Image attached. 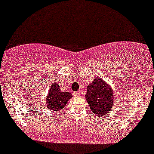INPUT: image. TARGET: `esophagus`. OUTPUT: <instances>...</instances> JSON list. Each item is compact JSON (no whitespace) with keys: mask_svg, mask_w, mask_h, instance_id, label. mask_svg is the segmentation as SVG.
I'll return each mask as SVG.
<instances>
[{"mask_svg":"<svg viewBox=\"0 0 154 154\" xmlns=\"http://www.w3.org/2000/svg\"><path fill=\"white\" fill-rule=\"evenodd\" d=\"M73 94L75 95V96H80V95H81V92L80 91H75V92L73 93Z\"/></svg>","mask_w":154,"mask_h":154,"instance_id":"34e87169","label":"esophagus"}]
</instances>
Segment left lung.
I'll use <instances>...</instances> for the list:
<instances>
[{
  "label": "left lung",
  "mask_w": 154,
  "mask_h": 154,
  "mask_svg": "<svg viewBox=\"0 0 154 154\" xmlns=\"http://www.w3.org/2000/svg\"><path fill=\"white\" fill-rule=\"evenodd\" d=\"M86 98L91 111L97 116L109 113L113 103V91L105 81L96 78L87 86Z\"/></svg>",
  "instance_id": "1"
}]
</instances>
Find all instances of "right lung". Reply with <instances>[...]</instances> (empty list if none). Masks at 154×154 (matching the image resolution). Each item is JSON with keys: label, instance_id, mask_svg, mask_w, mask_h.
Masks as SVG:
<instances>
[{"label": "right lung", "instance_id": "right-lung-1", "mask_svg": "<svg viewBox=\"0 0 154 154\" xmlns=\"http://www.w3.org/2000/svg\"><path fill=\"white\" fill-rule=\"evenodd\" d=\"M58 83H53L47 96L46 103L48 109L53 111H59L63 109L68 100L72 97L68 92H61Z\"/></svg>", "mask_w": 154, "mask_h": 154}]
</instances>
